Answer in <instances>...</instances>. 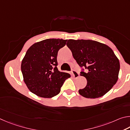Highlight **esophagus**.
Here are the masks:
<instances>
[{"label": "esophagus", "instance_id": "obj_1", "mask_svg": "<svg viewBox=\"0 0 130 130\" xmlns=\"http://www.w3.org/2000/svg\"><path fill=\"white\" fill-rule=\"evenodd\" d=\"M71 73H72V76L74 77V78H78V77L79 76V74L77 71H75V70H72Z\"/></svg>", "mask_w": 130, "mask_h": 130}]
</instances>
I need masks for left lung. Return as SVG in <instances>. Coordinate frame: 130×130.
<instances>
[{"instance_id":"left-lung-1","label":"left lung","mask_w":130,"mask_h":130,"mask_svg":"<svg viewBox=\"0 0 130 130\" xmlns=\"http://www.w3.org/2000/svg\"><path fill=\"white\" fill-rule=\"evenodd\" d=\"M67 45L79 66L87 69V72H80L87 83L85 88L79 90V94L95 99L108 92L117 83L120 70L119 59L112 50L91 40L69 39Z\"/></svg>"}]
</instances>
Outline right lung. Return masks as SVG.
<instances>
[{
	"mask_svg": "<svg viewBox=\"0 0 130 130\" xmlns=\"http://www.w3.org/2000/svg\"><path fill=\"white\" fill-rule=\"evenodd\" d=\"M67 40L48 39L34 43L23 59L21 70L29 90L38 96L50 98L58 95L70 74L59 71L57 55Z\"/></svg>",
	"mask_w": 130,
	"mask_h": 130,
	"instance_id": "add662e5",
	"label": "right lung"
}]
</instances>
